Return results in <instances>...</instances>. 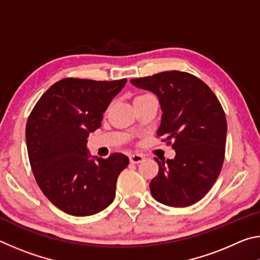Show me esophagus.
Listing matches in <instances>:
<instances>
[{"label":"esophagus","mask_w":260,"mask_h":260,"mask_svg":"<svg viewBox=\"0 0 260 260\" xmlns=\"http://www.w3.org/2000/svg\"><path fill=\"white\" fill-rule=\"evenodd\" d=\"M129 160L133 164H139V162H142L144 160V156L140 155V153H133V155L129 156Z\"/></svg>","instance_id":"obj_1"}]
</instances>
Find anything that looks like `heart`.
Masks as SVG:
<instances>
[{"instance_id": "b5f03b06", "label": "heart", "mask_w": 260, "mask_h": 260, "mask_svg": "<svg viewBox=\"0 0 260 260\" xmlns=\"http://www.w3.org/2000/svg\"><path fill=\"white\" fill-rule=\"evenodd\" d=\"M146 96H148V94H144V95H140V96H138V98H136L135 100H139V99H142V98H146Z\"/></svg>"}]
</instances>
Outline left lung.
Instances as JSON below:
<instances>
[{"instance_id": "left-lung-1", "label": "left lung", "mask_w": 260, "mask_h": 260, "mask_svg": "<svg viewBox=\"0 0 260 260\" xmlns=\"http://www.w3.org/2000/svg\"><path fill=\"white\" fill-rule=\"evenodd\" d=\"M135 87L157 95L161 108L158 136L172 142L173 159L158 162L150 182L153 199L184 208L203 199L221 171L227 134L223 109L210 87L187 72L166 71L132 79Z\"/></svg>"}]
</instances>
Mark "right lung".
Segmentation results:
<instances>
[{
  "label": "right lung",
  "instance_id": "add662e5",
  "mask_svg": "<svg viewBox=\"0 0 260 260\" xmlns=\"http://www.w3.org/2000/svg\"><path fill=\"white\" fill-rule=\"evenodd\" d=\"M126 81L61 79L29 114L26 144L33 174L47 199L65 213L86 217L112 203L118 175L129 159L118 152L90 158L87 138L100 128L103 112Z\"/></svg>",
  "mask_w": 260,
  "mask_h": 260
}]
</instances>
